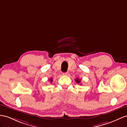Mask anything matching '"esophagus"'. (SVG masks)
<instances>
[{"label":"esophagus","mask_w":127,"mask_h":127,"mask_svg":"<svg viewBox=\"0 0 127 127\" xmlns=\"http://www.w3.org/2000/svg\"><path fill=\"white\" fill-rule=\"evenodd\" d=\"M67 72H64V73H63V75H64V76H66L67 74Z\"/></svg>","instance_id":"34e87169"}]
</instances>
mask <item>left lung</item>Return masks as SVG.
Returning a JSON list of instances; mask_svg holds the SVG:
<instances>
[{
    "instance_id": "obj_1",
    "label": "left lung",
    "mask_w": 127,
    "mask_h": 127,
    "mask_svg": "<svg viewBox=\"0 0 127 127\" xmlns=\"http://www.w3.org/2000/svg\"><path fill=\"white\" fill-rule=\"evenodd\" d=\"M75 81H76V82L77 84H79V83H80L81 80H80V79H79L78 78H76V79H75Z\"/></svg>"
}]
</instances>
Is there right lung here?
<instances>
[{"label":"right lung","mask_w":127,"mask_h":127,"mask_svg":"<svg viewBox=\"0 0 127 127\" xmlns=\"http://www.w3.org/2000/svg\"><path fill=\"white\" fill-rule=\"evenodd\" d=\"M49 80L50 81V82H51V83L53 82V79H52V78H50V79H49Z\"/></svg>","instance_id":"add662e5"}]
</instances>
